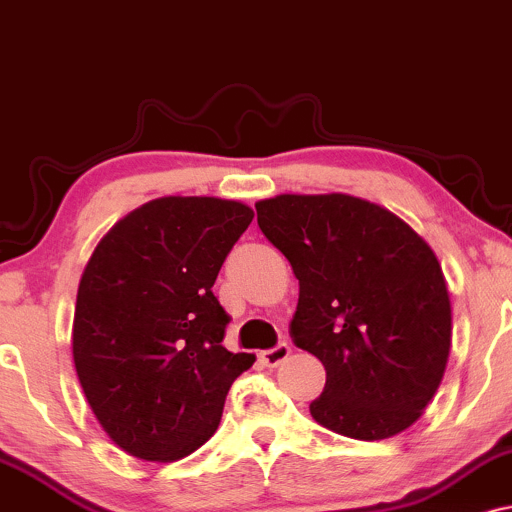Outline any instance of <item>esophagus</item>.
Returning <instances> with one entry per match:
<instances>
[{"instance_id":"obj_1","label":"esophagus","mask_w":512,"mask_h":512,"mask_svg":"<svg viewBox=\"0 0 512 512\" xmlns=\"http://www.w3.org/2000/svg\"><path fill=\"white\" fill-rule=\"evenodd\" d=\"M290 352H292L290 345L280 342V345L273 347V350H263L261 354H258V359H261L266 366H270V369H275V366H280L287 357H290Z\"/></svg>"}]
</instances>
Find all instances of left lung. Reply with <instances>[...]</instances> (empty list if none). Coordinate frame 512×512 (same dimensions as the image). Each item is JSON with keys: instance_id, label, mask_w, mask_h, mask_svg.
Here are the masks:
<instances>
[{"instance_id": "1", "label": "left lung", "mask_w": 512, "mask_h": 512, "mask_svg": "<svg viewBox=\"0 0 512 512\" xmlns=\"http://www.w3.org/2000/svg\"><path fill=\"white\" fill-rule=\"evenodd\" d=\"M256 213L299 280L294 345L326 366L311 417L357 441L410 429L441 386L453 333L434 249L388 208L350 194H280Z\"/></svg>"}]
</instances>
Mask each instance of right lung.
<instances>
[{"label": "right lung", "instance_id": "add662e5", "mask_svg": "<svg viewBox=\"0 0 512 512\" xmlns=\"http://www.w3.org/2000/svg\"><path fill=\"white\" fill-rule=\"evenodd\" d=\"M254 220L242 201L162 196L95 246L78 282L71 350L83 393L124 453L174 462L218 431L227 390L256 362L222 347L213 294L222 261Z\"/></svg>", "mask_w": 512, "mask_h": 512}]
</instances>
